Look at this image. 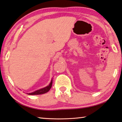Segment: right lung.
<instances>
[{
  "instance_id": "obj_1",
  "label": "right lung",
  "mask_w": 122,
  "mask_h": 122,
  "mask_svg": "<svg viewBox=\"0 0 122 122\" xmlns=\"http://www.w3.org/2000/svg\"><path fill=\"white\" fill-rule=\"evenodd\" d=\"M51 86H52V81L48 86L46 87H44L43 88L40 89L39 90L36 91L35 92L30 93H29L28 94H29V95H38V94H42L46 93L48 92L50 90V89H51Z\"/></svg>"
}]
</instances>
